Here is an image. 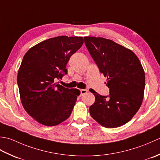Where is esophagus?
Returning <instances> with one entry per match:
<instances>
[{
	"mask_svg": "<svg viewBox=\"0 0 160 160\" xmlns=\"http://www.w3.org/2000/svg\"><path fill=\"white\" fill-rule=\"evenodd\" d=\"M80 92H81V95H83V94L87 93L88 90L86 89H81L80 90Z\"/></svg>",
	"mask_w": 160,
	"mask_h": 160,
	"instance_id": "34e87169",
	"label": "esophagus"
}]
</instances>
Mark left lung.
<instances>
[{
    "label": "left lung",
    "mask_w": 160,
    "mask_h": 160,
    "mask_svg": "<svg viewBox=\"0 0 160 160\" xmlns=\"http://www.w3.org/2000/svg\"><path fill=\"white\" fill-rule=\"evenodd\" d=\"M84 42L101 73L107 77L109 95L92 90L95 102L91 117L106 128H117L128 122L142 105L145 73L139 58L129 49L102 37H84Z\"/></svg>",
    "instance_id": "left-lung-1"
}]
</instances>
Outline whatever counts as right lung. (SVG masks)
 <instances>
[{
	"label": "right lung",
	"mask_w": 160,
	"mask_h": 160,
	"mask_svg": "<svg viewBox=\"0 0 160 160\" xmlns=\"http://www.w3.org/2000/svg\"><path fill=\"white\" fill-rule=\"evenodd\" d=\"M81 37L45 40L29 50L18 70L17 83L25 111L41 124H59L71 115L80 91L55 83L68 73L70 57L82 46Z\"/></svg>",
	"instance_id": "obj_1"
}]
</instances>
